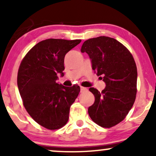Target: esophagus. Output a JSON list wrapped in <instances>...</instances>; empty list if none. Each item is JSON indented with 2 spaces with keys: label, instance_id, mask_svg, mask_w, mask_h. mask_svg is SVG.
<instances>
[{
  "label": "esophagus",
  "instance_id": "obj_1",
  "mask_svg": "<svg viewBox=\"0 0 156 156\" xmlns=\"http://www.w3.org/2000/svg\"><path fill=\"white\" fill-rule=\"evenodd\" d=\"M87 88H86V87H80V92H87Z\"/></svg>",
  "mask_w": 156,
  "mask_h": 156
}]
</instances>
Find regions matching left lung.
Segmentation results:
<instances>
[{
	"instance_id": "left-lung-1",
	"label": "left lung",
	"mask_w": 156,
	"mask_h": 156,
	"mask_svg": "<svg viewBox=\"0 0 156 156\" xmlns=\"http://www.w3.org/2000/svg\"><path fill=\"white\" fill-rule=\"evenodd\" d=\"M91 59L92 69L103 79L102 92L91 87L94 103L88 113L93 122L103 128H112L125 119L136 94L137 68L130 51L115 39L99 37L83 42L80 50Z\"/></svg>"
}]
</instances>
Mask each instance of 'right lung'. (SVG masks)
<instances>
[{"label": "right lung", "mask_w": 156, "mask_h": 156, "mask_svg": "<svg viewBox=\"0 0 156 156\" xmlns=\"http://www.w3.org/2000/svg\"><path fill=\"white\" fill-rule=\"evenodd\" d=\"M81 42L48 39L28 52L20 65L17 87L27 112L39 125L56 130L67 124L69 108L80 92L79 86L57 83L64 76V56Z\"/></svg>", "instance_id": "add662e5"}]
</instances>
